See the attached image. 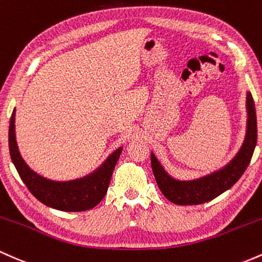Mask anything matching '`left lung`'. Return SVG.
Wrapping results in <instances>:
<instances>
[{
    "label": "left lung",
    "mask_w": 262,
    "mask_h": 262,
    "mask_svg": "<svg viewBox=\"0 0 262 262\" xmlns=\"http://www.w3.org/2000/svg\"><path fill=\"white\" fill-rule=\"evenodd\" d=\"M246 135L235 157L222 169L193 181H179L166 172L160 161L151 154V166L158 188L169 202L178 205H196L209 202L224 193L239 181L248 168L257 141L256 111L251 93L246 94Z\"/></svg>",
    "instance_id": "8db88e82"
}]
</instances>
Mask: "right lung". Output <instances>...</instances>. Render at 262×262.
Masks as SVG:
<instances>
[{
    "label": "right lung",
    "mask_w": 262,
    "mask_h": 262,
    "mask_svg": "<svg viewBox=\"0 0 262 262\" xmlns=\"http://www.w3.org/2000/svg\"><path fill=\"white\" fill-rule=\"evenodd\" d=\"M14 115L16 110H13L11 116L8 131L10 155L20 179L27 186L29 192L47 207L58 210L84 211L96 207L106 194L111 176L122 152V147L108 156L98 169L83 178L67 182L51 181L29 168L20 156L14 132Z\"/></svg>",
    "instance_id": "1"
}]
</instances>
